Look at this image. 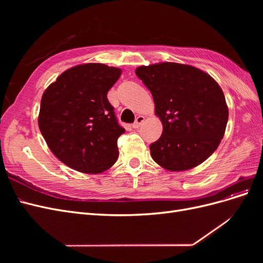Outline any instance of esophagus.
Masks as SVG:
<instances>
[{
  "mask_svg": "<svg viewBox=\"0 0 263 263\" xmlns=\"http://www.w3.org/2000/svg\"><path fill=\"white\" fill-rule=\"evenodd\" d=\"M145 121V116H142V115H139L137 118H136V121H135V123L133 124V128H138V127L141 125V123Z\"/></svg>",
  "mask_w": 263,
  "mask_h": 263,
  "instance_id": "esophagus-1",
  "label": "esophagus"
}]
</instances>
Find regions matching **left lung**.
Listing matches in <instances>:
<instances>
[{"mask_svg":"<svg viewBox=\"0 0 263 263\" xmlns=\"http://www.w3.org/2000/svg\"><path fill=\"white\" fill-rule=\"evenodd\" d=\"M153 94L161 137L150 145L154 160L169 171L192 169L217 149L228 122L225 95L214 79L189 65L161 62L136 69Z\"/></svg>","mask_w":263,"mask_h":263,"instance_id":"left-lung-1","label":"left lung"}]
</instances>
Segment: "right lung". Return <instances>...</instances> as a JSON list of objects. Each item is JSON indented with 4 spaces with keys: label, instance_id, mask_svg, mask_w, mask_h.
Instances as JSON below:
<instances>
[{
    "label": "right lung",
    "instance_id": "obj_1",
    "mask_svg": "<svg viewBox=\"0 0 263 263\" xmlns=\"http://www.w3.org/2000/svg\"><path fill=\"white\" fill-rule=\"evenodd\" d=\"M122 70L85 63L61 73L44 92L38 126L51 153L70 168L101 173L118 158V124L107 92Z\"/></svg>",
    "mask_w": 263,
    "mask_h": 263
}]
</instances>
